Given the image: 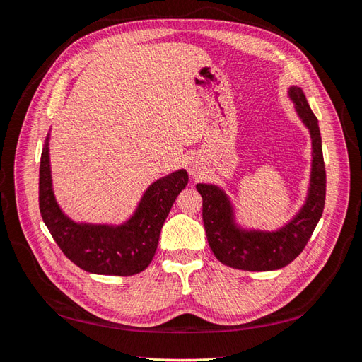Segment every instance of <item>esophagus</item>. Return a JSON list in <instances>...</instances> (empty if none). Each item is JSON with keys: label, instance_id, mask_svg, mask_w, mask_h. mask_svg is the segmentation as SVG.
Instances as JSON below:
<instances>
[{"label": "esophagus", "instance_id": "34e87169", "mask_svg": "<svg viewBox=\"0 0 362 362\" xmlns=\"http://www.w3.org/2000/svg\"><path fill=\"white\" fill-rule=\"evenodd\" d=\"M188 171H189V174L193 175V177H201L202 173L205 171V166L202 163V160L199 158V157L191 158L189 163H188Z\"/></svg>", "mask_w": 362, "mask_h": 362}]
</instances>
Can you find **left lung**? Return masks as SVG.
<instances>
[{"label": "left lung", "instance_id": "left-lung-1", "mask_svg": "<svg viewBox=\"0 0 362 362\" xmlns=\"http://www.w3.org/2000/svg\"><path fill=\"white\" fill-rule=\"evenodd\" d=\"M288 95L298 118L310 130L313 148L310 188L305 204L294 218L271 232L243 228L236 222L233 204L224 189L213 183L196 185L202 196V219L210 249L222 264L241 271L263 272L288 266L305 249L324 211L327 174L319 121L302 88L291 86Z\"/></svg>", "mask_w": 362, "mask_h": 362}]
</instances>
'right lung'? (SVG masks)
Returning a JSON list of instances; mask_svg holds the SVG:
<instances>
[{
  "label": "right lung",
  "mask_w": 362,
  "mask_h": 362,
  "mask_svg": "<svg viewBox=\"0 0 362 362\" xmlns=\"http://www.w3.org/2000/svg\"><path fill=\"white\" fill-rule=\"evenodd\" d=\"M187 183L185 169H177L151 183L132 216L122 224L76 222L62 211L54 196L48 134L40 158L38 205L54 241L76 266L90 274L129 276L149 266L156 255L161 227Z\"/></svg>",
  "instance_id": "add662e5"
}]
</instances>
